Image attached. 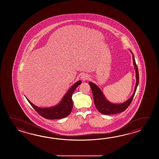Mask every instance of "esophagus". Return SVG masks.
Wrapping results in <instances>:
<instances>
[{"label": "esophagus", "mask_w": 159, "mask_h": 159, "mask_svg": "<svg viewBox=\"0 0 159 159\" xmlns=\"http://www.w3.org/2000/svg\"><path fill=\"white\" fill-rule=\"evenodd\" d=\"M89 78V75H86V74L82 75V76L81 77V80H82V81H85V80H88Z\"/></svg>", "instance_id": "esophagus-1"}]
</instances>
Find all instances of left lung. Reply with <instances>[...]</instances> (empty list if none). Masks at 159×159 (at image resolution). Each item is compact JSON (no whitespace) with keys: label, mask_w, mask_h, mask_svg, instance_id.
<instances>
[{"label":"left lung","mask_w":159,"mask_h":159,"mask_svg":"<svg viewBox=\"0 0 159 159\" xmlns=\"http://www.w3.org/2000/svg\"><path fill=\"white\" fill-rule=\"evenodd\" d=\"M131 52L132 54V58L134 61L133 62H134V65L135 66V70H136V83L135 85L134 94L132 95V97L129 98L127 101L120 104H114V103H110L106 99L101 89L98 88L96 84L92 83L91 82L89 83L91 87L92 93L94 98L95 106L96 108H97L98 111L101 112L102 114L112 115V114H116L118 113L122 112L124 111L125 109L129 107L132 102L139 84V77L138 68L135 62V57L131 51Z\"/></svg>","instance_id":"left-lung-1"}]
</instances>
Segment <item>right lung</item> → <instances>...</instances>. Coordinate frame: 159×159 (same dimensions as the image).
Instances as JSON below:
<instances>
[{"instance_id": "1", "label": "right lung", "mask_w": 159, "mask_h": 159, "mask_svg": "<svg viewBox=\"0 0 159 159\" xmlns=\"http://www.w3.org/2000/svg\"><path fill=\"white\" fill-rule=\"evenodd\" d=\"M82 82L78 81L75 83L70 89L65 94L62 99L58 105L54 107L49 108H41L32 104L30 100L27 99L32 107L37 112L38 114L43 116V118L47 119H58L64 118L71 113L73 108V101L72 95L74 93L75 89L78 85L81 84Z\"/></svg>"}]
</instances>
